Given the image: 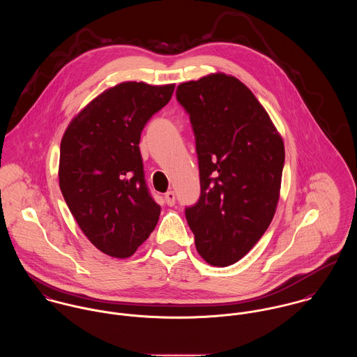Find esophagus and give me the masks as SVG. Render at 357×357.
<instances>
[{
  "label": "esophagus",
  "instance_id": "34e87169",
  "mask_svg": "<svg viewBox=\"0 0 357 357\" xmlns=\"http://www.w3.org/2000/svg\"><path fill=\"white\" fill-rule=\"evenodd\" d=\"M165 202L167 206H173L176 204V195H174L173 191H169V192L165 194Z\"/></svg>",
  "mask_w": 357,
  "mask_h": 357
}]
</instances>
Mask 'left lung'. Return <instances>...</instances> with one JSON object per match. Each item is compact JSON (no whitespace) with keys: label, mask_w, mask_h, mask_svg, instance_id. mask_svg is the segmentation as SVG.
Here are the masks:
<instances>
[{"label":"left lung","mask_w":357,"mask_h":357,"mask_svg":"<svg viewBox=\"0 0 357 357\" xmlns=\"http://www.w3.org/2000/svg\"><path fill=\"white\" fill-rule=\"evenodd\" d=\"M197 139L201 198L185 208L204 261L228 266L268 229L280 197L284 144L253 92L213 73L177 86Z\"/></svg>","instance_id":"8db88e82"}]
</instances>
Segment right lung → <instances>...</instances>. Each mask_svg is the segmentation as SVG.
<instances>
[{
	"instance_id": "1",
	"label": "right lung",
	"mask_w": 357,
	"mask_h": 357,
	"mask_svg": "<svg viewBox=\"0 0 357 357\" xmlns=\"http://www.w3.org/2000/svg\"><path fill=\"white\" fill-rule=\"evenodd\" d=\"M174 86L121 82L88 102L63 135L61 194L85 236L104 255H135L159 220L160 206L146 185L139 143Z\"/></svg>"
}]
</instances>
